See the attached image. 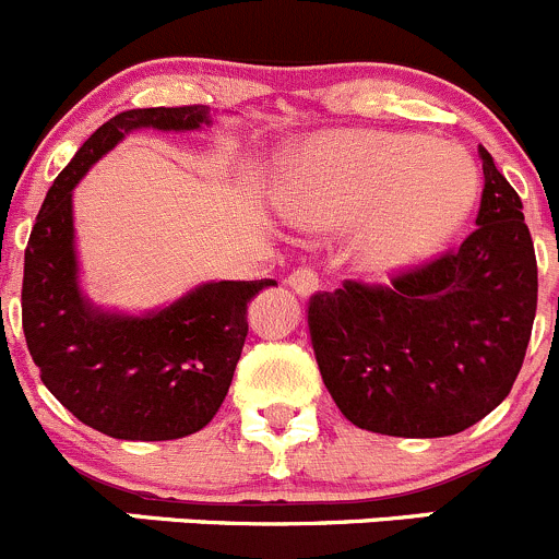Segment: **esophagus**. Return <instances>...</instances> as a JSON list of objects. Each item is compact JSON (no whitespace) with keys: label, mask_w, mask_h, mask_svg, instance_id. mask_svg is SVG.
Instances as JSON below:
<instances>
[{"label":"esophagus","mask_w":559,"mask_h":559,"mask_svg":"<svg viewBox=\"0 0 559 559\" xmlns=\"http://www.w3.org/2000/svg\"><path fill=\"white\" fill-rule=\"evenodd\" d=\"M286 284H289L300 297H308L319 289V275H316L313 267H306V264H302V267L292 270V275Z\"/></svg>","instance_id":"34e87169"}]
</instances>
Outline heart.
I'll use <instances>...</instances> for the list:
<instances>
[{"label":"heart","mask_w":559,"mask_h":559,"mask_svg":"<svg viewBox=\"0 0 559 559\" xmlns=\"http://www.w3.org/2000/svg\"><path fill=\"white\" fill-rule=\"evenodd\" d=\"M476 183V167L460 145L346 129L297 151L286 170V205L306 229L357 218V257L389 273L430 253L465 222Z\"/></svg>","instance_id":"b5f03b06"}]
</instances>
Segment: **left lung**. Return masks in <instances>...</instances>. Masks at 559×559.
I'll return each mask as SVG.
<instances>
[{
    "label": "left lung",
    "mask_w": 559,
    "mask_h": 559,
    "mask_svg": "<svg viewBox=\"0 0 559 559\" xmlns=\"http://www.w3.org/2000/svg\"><path fill=\"white\" fill-rule=\"evenodd\" d=\"M476 229L389 284L343 281L308 300L319 373L352 425L456 436L509 397L538 306V264L514 186L478 145Z\"/></svg>",
    "instance_id": "1"
}]
</instances>
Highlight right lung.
<instances>
[{"instance_id":"obj_1","label":"right lung","mask_w":559,"mask_h":559,"mask_svg":"<svg viewBox=\"0 0 559 559\" xmlns=\"http://www.w3.org/2000/svg\"><path fill=\"white\" fill-rule=\"evenodd\" d=\"M207 107H138L103 123L48 189L24 253L21 321L39 379L72 416L121 441L202 430L233 384L248 302L273 278L202 284L165 311H94L78 289L72 189L129 129H197Z\"/></svg>"}]
</instances>
